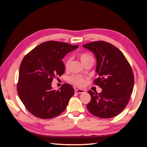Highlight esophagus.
Segmentation results:
<instances>
[{"mask_svg":"<svg viewBox=\"0 0 147 147\" xmlns=\"http://www.w3.org/2000/svg\"><path fill=\"white\" fill-rule=\"evenodd\" d=\"M74 92H75L76 93H78V94H81V93H83L85 92V90H82V89H75L74 90Z\"/></svg>","mask_w":147,"mask_h":147,"instance_id":"obj_1","label":"esophagus"}]
</instances>
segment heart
<instances>
[{
  "label": "heart",
  "instance_id": "obj_1",
  "mask_svg": "<svg viewBox=\"0 0 147 147\" xmlns=\"http://www.w3.org/2000/svg\"><path fill=\"white\" fill-rule=\"evenodd\" d=\"M79 57L83 64L89 61L94 62V59H93V56L87 52L80 53L79 54ZM71 62V59L70 57H67L65 59V62H64V65H65V68L66 69H69V67ZM69 81L70 82L73 83L74 85H75L76 86H83L84 85H85L86 83V80L85 78H84L83 76H80V75L71 76V77H69Z\"/></svg>",
  "mask_w": 147,
  "mask_h": 147
}]
</instances>
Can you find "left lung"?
<instances>
[{
	"mask_svg": "<svg viewBox=\"0 0 147 147\" xmlns=\"http://www.w3.org/2000/svg\"><path fill=\"white\" fill-rule=\"evenodd\" d=\"M95 54L96 73L98 78L94 84L101 93L88 91L91 100L86 105L91 113L98 117H115L126 107L133 92L134 75L131 67L119 49L104 41L83 45Z\"/></svg>",
	"mask_w": 147,
	"mask_h": 147,
	"instance_id": "obj_1",
	"label": "left lung"
}]
</instances>
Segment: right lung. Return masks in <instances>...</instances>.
<instances>
[{"mask_svg":"<svg viewBox=\"0 0 147 147\" xmlns=\"http://www.w3.org/2000/svg\"><path fill=\"white\" fill-rule=\"evenodd\" d=\"M79 45L47 41L38 45L23 58L20 67L17 85L18 95L31 114L41 119H51L63 112L74 90L67 83L58 90L52 82L64 73L62 59Z\"/></svg>","mask_w":147,"mask_h":147,"instance_id":"add662e5","label":"right lung"}]
</instances>
